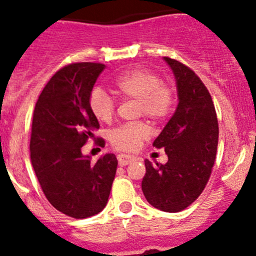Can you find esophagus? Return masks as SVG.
I'll return each mask as SVG.
<instances>
[{"instance_id": "obj_1", "label": "esophagus", "mask_w": 256, "mask_h": 256, "mask_svg": "<svg viewBox=\"0 0 256 256\" xmlns=\"http://www.w3.org/2000/svg\"><path fill=\"white\" fill-rule=\"evenodd\" d=\"M134 160H136V158L132 156H126V154H119L118 156V162H119L120 166H125V165L131 164Z\"/></svg>"}]
</instances>
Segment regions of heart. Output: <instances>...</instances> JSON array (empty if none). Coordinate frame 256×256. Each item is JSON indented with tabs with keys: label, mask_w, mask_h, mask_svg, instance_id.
Listing matches in <instances>:
<instances>
[{
	"label": "heart",
	"mask_w": 256,
	"mask_h": 256,
	"mask_svg": "<svg viewBox=\"0 0 256 256\" xmlns=\"http://www.w3.org/2000/svg\"><path fill=\"white\" fill-rule=\"evenodd\" d=\"M114 87L124 100H137V113L150 118L154 122L166 120L175 106V91L162 84L159 75L144 68H134L118 75ZM88 106L97 120L109 122L115 113V102L104 90L96 87L88 96ZM150 126L143 122L124 124L109 134L114 148L122 152H134L150 137Z\"/></svg>",
	"instance_id": "b5f03b06"
}]
</instances>
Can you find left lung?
I'll return each mask as SVG.
<instances>
[{"instance_id": "obj_1", "label": "left lung", "mask_w": 256, "mask_h": 256, "mask_svg": "<svg viewBox=\"0 0 256 256\" xmlns=\"http://www.w3.org/2000/svg\"><path fill=\"white\" fill-rule=\"evenodd\" d=\"M172 69L178 92L175 114L153 146L164 148L166 164L144 160L142 190L150 206L178 212L193 203L206 188L215 162L218 122L209 91L192 69L164 57Z\"/></svg>"}]
</instances>
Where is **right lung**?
<instances>
[{"label": "right lung", "mask_w": 256, "mask_h": 256, "mask_svg": "<svg viewBox=\"0 0 256 256\" xmlns=\"http://www.w3.org/2000/svg\"><path fill=\"white\" fill-rule=\"evenodd\" d=\"M102 63L80 62L63 66L50 78L32 115L30 158L47 200L63 214L86 218L106 206L118 159L106 154L96 162L81 147L100 128L91 113L88 96ZM96 144L104 147L103 138Z\"/></svg>", "instance_id": "right-lung-1"}]
</instances>
